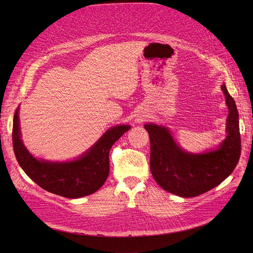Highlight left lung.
<instances>
[{
	"instance_id": "left-lung-1",
	"label": "left lung",
	"mask_w": 253,
	"mask_h": 253,
	"mask_svg": "<svg viewBox=\"0 0 253 253\" xmlns=\"http://www.w3.org/2000/svg\"><path fill=\"white\" fill-rule=\"evenodd\" d=\"M229 108L228 136L216 151L194 155L178 148L167 128L145 124L151 140L150 165L153 177L165 191L192 198L215 188L236 168L241 154L239 115L234 98L223 84Z\"/></svg>"
}]
</instances>
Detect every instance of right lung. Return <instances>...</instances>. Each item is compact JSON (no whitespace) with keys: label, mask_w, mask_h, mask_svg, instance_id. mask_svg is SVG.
<instances>
[{"label":"right lung","mask_w":253,"mask_h":253,"mask_svg":"<svg viewBox=\"0 0 253 253\" xmlns=\"http://www.w3.org/2000/svg\"><path fill=\"white\" fill-rule=\"evenodd\" d=\"M130 129L119 125L109 129L89 152L78 160L54 163L37 160L20 139L18 109L14 114L12 143L18 164L39 187L65 198H81L96 192L110 173V151L113 144Z\"/></svg>","instance_id":"1"}]
</instances>
